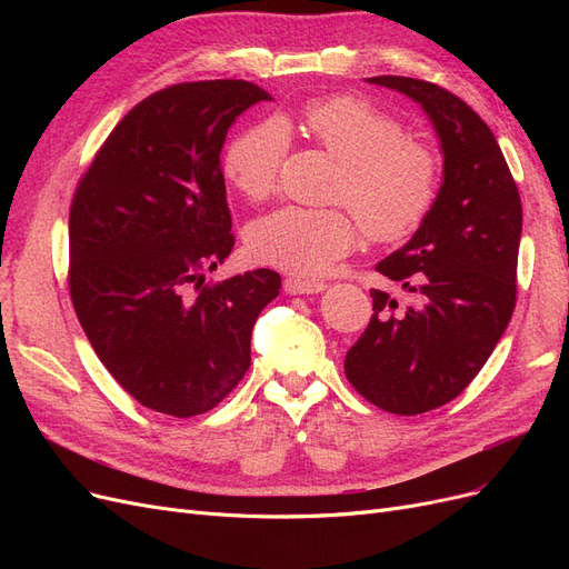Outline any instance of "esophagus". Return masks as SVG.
Segmentation results:
<instances>
[{
  "label": "esophagus",
  "instance_id": "34e87169",
  "mask_svg": "<svg viewBox=\"0 0 569 569\" xmlns=\"http://www.w3.org/2000/svg\"><path fill=\"white\" fill-rule=\"evenodd\" d=\"M327 284L320 280H303V278H287L284 280V291L291 297H299V295H318Z\"/></svg>",
  "mask_w": 569,
  "mask_h": 569
}]
</instances>
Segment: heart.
<instances>
[{
    "label": "heart",
    "mask_w": 569,
    "mask_h": 569,
    "mask_svg": "<svg viewBox=\"0 0 569 569\" xmlns=\"http://www.w3.org/2000/svg\"><path fill=\"white\" fill-rule=\"evenodd\" d=\"M303 128L339 163L332 199L351 204L377 242L408 237L432 209L437 192L432 153L406 140L401 126L368 101L353 97L311 101L303 109ZM287 149L289 132L282 120H263L234 137L222 168L239 194L263 201L274 192ZM352 214L346 206H282L251 222L247 249L258 263L295 274H320L353 249L358 220Z\"/></svg>",
    "instance_id": "obj_1"
}]
</instances>
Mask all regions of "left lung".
Returning a JSON list of instances; mask_svg holds the SVG:
<instances>
[{"mask_svg":"<svg viewBox=\"0 0 569 569\" xmlns=\"http://www.w3.org/2000/svg\"><path fill=\"white\" fill-rule=\"evenodd\" d=\"M368 82L422 107L439 137L443 180L410 242L377 263L418 303L403 308L372 289L375 316L343 372L372 406L418 416L453 401L506 332L518 291L522 203L493 132L462 99L403 76Z\"/></svg>","mask_w":569,"mask_h":569,"instance_id":"obj_1","label":"left lung"}]
</instances>
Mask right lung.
Instances as JSON below:
<instances>
[{
	"label": "right lung",
	"instance_id": "add662e5",
	"mask_svg": "<svg viewBox=\"0 0 569 569\" xmlns=\"http://www.w3.org/2000/svg\"><path fill=\"white\" fill-rule=\"evenodd\" d=\"M270 94L247 80L180 82L142 99L78 182L68 287L94 353L134 401L173 418L216 408L251 363L268 268L203 284L234 247L220 151Z\"/></svg>",
	"mask_w": 569,
	"mask_h": 569
}]
</instances>
